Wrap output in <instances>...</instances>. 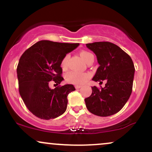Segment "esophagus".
Returning a JSON list of instances; mask_svg holds the SVG:
<instances>
[{
    "label": "esophagus",
    "instance_id": "obj_1",
    "mask_svg": "<svg viewBox=\"0 0 152 152\" xmlns=\"http://www.w3.org/2000/svg\"><path fill=\"white\" fill-rule=\"evenodd\" d=\"M81 87V86H80V85H75V88H76V89H78V88H80Z\"/></svg>",
    "mask_w": 152,
    "mask_h": 152
}]
</instances>
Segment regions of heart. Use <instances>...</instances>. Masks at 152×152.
Wrapping results in <instances>:
<instances>
[{"instance_id":"obj_1","label":"heart","mask_w":152,"mask_h":152,"mask_svg":"<svg viewBox=\"0 0 152 152\" xmlns=\"http://www.w3.org/2000/svg\"><path fill=\"white\" fill-rule=\"evenodd\" d=\"M80 56L86 63L88 62V60L91 57L94 56L93 54L91 53L90 52L86 51V50H82V51L80 52ZM69 58V55H66L63 58L61 62V67L63 70H66L67 69ZM88 77H89L88 74H85V73L76 72V71H70V72L67 73L65 76L66 81L75 85L83 84V83H85L88 80Z\"/></svg>"}]
</instances>
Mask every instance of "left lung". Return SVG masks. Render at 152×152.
<instances>
[{
  "label": "left lung",
  "mask_w": 152,
  "mask_h": 152,
  "mask_svg": "<svg viewBox=\"0 0 152 152\" xmlns=\"http://www.w3.org/2000/svg\"><path fill=\"white\" fill-rule=\"evenodd\" d=\"M96 54L99 67L92 78L95 81L106 80L105 87H92V94L85 99L86 108L92 114L109 116L116 114L129 99L133 87L134 63L126 52L108 41L87 43Z\"/></svg>",
  "instance_id": "obj_1"
}]
</instances>
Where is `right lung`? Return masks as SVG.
Instances as JSON below:
<instances>
[{
    "label": "right lung",
    "instance_id": "obj_1",
    "mask_svg": "<svg viewBox=\"0 0 152 152\" xmlns=\"http://www.w3.org/2000/svg\"><path fill=\"white\" fill-rule=\"evenodd\" d=\"M79 43L40 41L22 54L17 66L19 93L28 109L37 117L48 120L61 116L67 108V96L75 89L66 84L50 88V81L60 84L61 62Z\"/></svg>",
    "mask_w": 152,
    "mask_h": 152
}]
</instances>
